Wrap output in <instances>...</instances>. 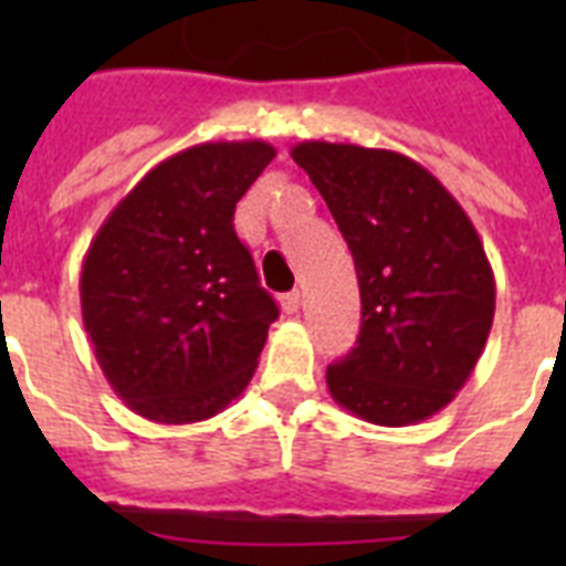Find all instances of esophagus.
Segmentation results:
<instances>
[{"label":"esophagus","instance_id":"1","mask_svg":"<svg viewBox=\"0 0 566 566\" xmlns=\"http://www.w3.org/2000/svg\"><path fill=\"white\" fill-rule=\"evenodd\" d=\"M300 305H302L300 291L282 293V308H284V314H296V311H300Z\"/></svg>","mask_w":566,"mask_h":566}]
</instances>
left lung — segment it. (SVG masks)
<instances>
[{"label": "left lung", "mask_w": 566, "mask_h": 566, "mask_svg": "<svg viewBox=\"0 0 566 566\" xmlns=\"http://www.w3.org/2000/svg\"><path fill=\"white\" fill-rule=\"evenodd\" d=\"M291 155L326 199L361 287V332L328 364V394L376 426L426 420L455 399L491 335L496 284L479 231L408 155L326 140Z\"/></svg>", "instance_id": "left-lung-1"}]
</instances>
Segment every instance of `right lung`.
<instances>
[{
  "label": "right lung",
  "mask_w": 566,
  "mask_h": 566,
  "mask_svg": "<svg viewBox=\"0 0 566 566\" xmlns=\"http://www.w3.org/2000/svg\"><path fill=\"white\" fill-rule=\"evenodd\" d=\"M275 158L264 140L190 146L108 213L82 264V319L114 394L153 422H199L243 394L279 317L234 231Z\"/></svg>",
  "instance_id": "add662e5"
}]
</instances>
